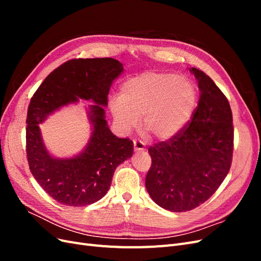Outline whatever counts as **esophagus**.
Masks as SVG:
<instances>
[{"mask_svg": "<svg viewBox=\"0 0 261 261\" xmlns=\"http://www.w3.org/2000/svg\"><path fill=\"white\" fill-rule=\"evenodd\" d=\"M134 149H135V151H144L146 150V146L141 140L134 139Z\"/></svg>", "mask_w": 261, "mask_h": 261, "instance_id": "34e87169", "label": "esophagus"}]
</instances>
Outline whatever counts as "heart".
Wrapping results in <instances>:
<instances>
[{"label": "heart", "mask_w": 261, "mask_h": 261, "mask_svg": "<svg viewBox=\"0 0 261 261\" xmlns=\"http://www.w3.org/2000/svg\"><path fill=\"white\" fill-rule=\"evenodd\" d=\"M198 90L188 77L148 70L126 82L121 98L110 103L116 123L130 132L143 117V127L158 139H170L191 121Z\"/></svg>", "instance_id": "b5f03b06"}]
</instances>
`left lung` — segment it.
Returning <instances> with one entry per match:
<instances>
[{
  "label": "left lung",
  "instance_id": "8db88e82",
  "mask_svg": "<svg viewBox=\"0 0 261 261\" xmlns=\"http://www.w3.org/2000/svg\"><path fill=\"white\" fill-rule=\"evenodd\" d=\"M200 96L185 127L149 147L151 167L146 188L160 207L189 211L216 193L230 171L234 148L231 107L224 93L202 70L193 67Z\"/></svg>",
  "mask_w": 261,
  "mask_h": 261
}]
</instances>
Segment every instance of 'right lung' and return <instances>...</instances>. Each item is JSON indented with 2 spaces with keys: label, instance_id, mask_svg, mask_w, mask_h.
Listing matches in <instances>:
<instances>
[{
  "label": "right lung",
  "instance_id": "1",
  "mask_svg": "<svg viewBox=\"0 0 261 261\" xmlns=\"http://www.w3.org/2000/svg\"><path fill=\"white\" fill-rule=\"evenodd\" d=\"M123 72L112 58L73 59L55 68L30 99L27 112L26 153L31 174L54 200L70 207L98 201L112 183L118 164L133 154V141L118 138L105 120L110 87ZM78 98L91 99L93 136L84 152L72 160L51 157L42 143L38 123L55 109Z\"/></svg>",
  "mask_w": 261,
  "mask_h": 261
}]
</instances>
